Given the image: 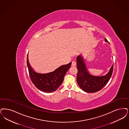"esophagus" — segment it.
<instances>
[{
	"label": "esophagus",
	"instance_id": "esophagus-1",
	"mask_svg": "<svg viewBox=\"0 0 129 129\" xmlns=\"http://www.w3.org/2000/svg\"><path fill=\"white\" fill-rule=\"evenodd\" d=\"M76 65V63L75 61H73L72 62V66H75Z\"/></svg>",
	"mask_w": 129,
	"mask_h": 129
}]
</instances>
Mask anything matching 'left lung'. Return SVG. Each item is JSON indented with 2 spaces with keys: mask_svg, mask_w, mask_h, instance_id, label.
<instances>
[{
  "mask_svg": "<svg viewBox=\"0 0 129 129\" xmlns=\"http://www.w3.org/2000/svg\"><path fill=\"white\" fill-rule=\"evenodd\" d=\"M105 41L108 42L106 38ZM78 69L77 82L80 87L87 93H95L102 89L109 81L113 70V64L108 73L104 76H96L88 71L83 56L79 55L76 58Z\"/></svg>",
  "mask_w": 129,
  "mask_h": 129,
  "instance_id": "left-lung-1",
  "label": "left lung"
}]
</instances>
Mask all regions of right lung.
Returning <instances> with one entry per match:
<instances>
[{"label":"right lung","mask_w":129,"mask_h":129,"mask_svg":"<svg viewBox=\"0 0 129 129\" xmlns=\"http://www.w3.org/2000/svg\"><path fill=\"white\" fill-rule=\"evenodd\" d=\"M72 62L63 65L52 72L39 73L33 70L29 62L28 55L27 57V65L31 82L38 89L46 93L54 92L60 86Z\"/></svg>","instance_id":"obj_1"}]
</instances>
